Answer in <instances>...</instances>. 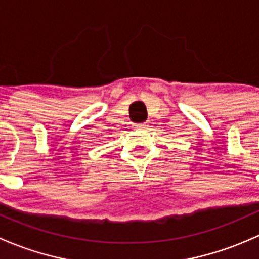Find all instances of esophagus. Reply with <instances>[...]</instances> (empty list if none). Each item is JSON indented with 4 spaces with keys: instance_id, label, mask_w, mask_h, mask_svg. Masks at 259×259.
I'll return each mask as SVG.
<instances>
[{
    "instance_id": "obj_1",
    "label": "esophagus",
    "mask_w": 259,
    "mask_h": 259,
    "mask_svg": "<svg viewBox=\"0 0 259 259\" xmlns=\"http://www.w3.org/2000/svg\"><path fill=\"white\" fill-rule=\"evenodd\" d=\"M148 124L147 123H138L137 124V128L138 130H147L148 128Z\"/></svg>"
}]
</instances>
